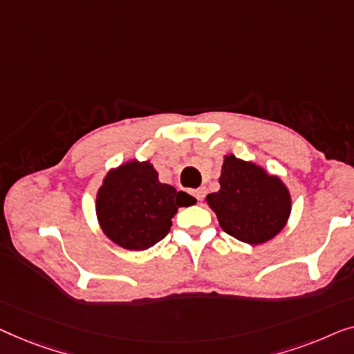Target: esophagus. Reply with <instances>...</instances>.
<instances>
[{
	"label": "esophagus",
	"instance_id": "obj_1",
	"mask_svg": "<svg viewBox=\"0 0 354 354\" xmlns=\"http://www.w3.org/2000/svg\"><path fill=\"white\" fill-rule=\"evenodd\" d=\"M192 194H194V197L197 198V201H202L203 196H205V189L198 187V189H196V191H192Z\"/></svg>",
	"mask_w": 354,
	"mask_h": 354
}]
</instances>
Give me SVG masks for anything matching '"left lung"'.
Segmentation results:
<instances>
[{
    "instance_id": "left-lung-1",
    "label": "left lung",
    "mask_w": 354,
    "mask_h": 354,
    "mask_svg": "<svg viewBox=\"0 0 354 354\" xmlns=\"http://www.w3.org/2000/svg\"><path fill=\"white\" fill-rule=\"evenodd\" d=\"M207 203L223 231L250 245L276 237L292 210L290 192L281 178L234 153L225 157L220 191L208 194Z\"/></svg>"
}]
</instances>
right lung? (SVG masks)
Wrapping results in <instances>:
<instances>
[{"instance_id":"add662e5","label":"right lung","mask_w":354,"mask_h":354,"mask_svg":"<svg viewBox=\"0 0 354 354\" xmlns=\"http://www.w3.org/2000/svg\"><path fill=\"white\" fill-rule=\"evenodd\" d=\"M196 198L158 181L151 162L129 160L106 175L96 197L102 232L127 250H146L167 236L179 207Z\"/></svg>"}]
</instances>
